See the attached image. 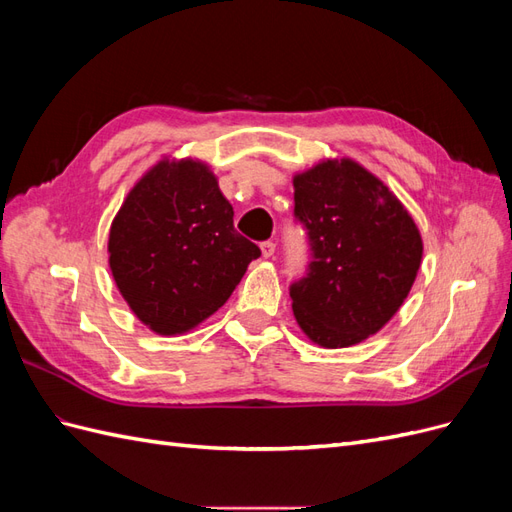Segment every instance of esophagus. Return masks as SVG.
Here are the masks:
<instances>
[{"instance_id": "1", "label": "esophagus", "mask_w": 512, "mask_h": 512, "mask_svg": "<svg viewBox=\"0 0 512 512\" xmlns=\"http://www.w3.org/2000/svg\"><path fill=\"white\" fill-rule=\"evenodd\" d=\"M260 250H262V256L271 258L275 254V243L273 241H262L260 243Z\"/></svg>"}]
</instances>
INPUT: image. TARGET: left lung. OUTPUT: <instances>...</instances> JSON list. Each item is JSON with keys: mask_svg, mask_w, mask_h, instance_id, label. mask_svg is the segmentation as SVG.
<instances>
[{"mask_svg": "<svg viewBox=\"0 0 512 512\" xmlns=\"http://www.w3.org/2000/svg\"><path fill=\"white\" fill-rule=\"evenodd\" d=\"M294 220L309 239L292 312L322 348H348L389 322L416 280L423 239L386 185L350 158L294 175Z\"/></svg>", "mask_w": 512, "mask_h": 512, "instance_id": "8db88e82", "label": "left lung"}]
</instances>
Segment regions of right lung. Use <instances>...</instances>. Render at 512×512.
<instances>
[{
    "label": "right lung",
    "mask_w": 512,
    "mask_h": 512,
    "mask_svg": "<svg viewBox=\"0 0 512 512\" xmlns=\"http://www.w3.org/2000/svg\"><path fill=\"white\" fill-rule=\"evenodd\" d=\"M198 160H162L130 190L108 235V265L136 318L160 335L198 327L228 301L258 245Z\"/></svg>",
    "instance_id": "add662e5"
}]
</instances>
